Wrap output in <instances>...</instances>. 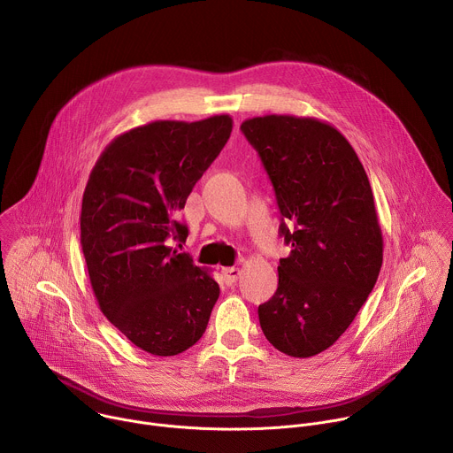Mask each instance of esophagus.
<instances>
[{
    "label": "esophagus",
    "instance_id": "1",
    "mask_svg": "<svg viewBox=\"0 0 453 453\" xmlns=\"http://www.w3.org/2000/svg\"><path fill=\"white\" fill-rule=\"evenodd\" d=\"M222 274H224V278H226V283H227V285H233V283L238 281L242 271H240L238 267H226V269H222Z\"/></svg>",
    "mask_w": 453,
    "mask_h": 453
}]
</instances>
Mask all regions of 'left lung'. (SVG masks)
I'll return each mask as SVG.
<instances>
[{
  "label": "left lung",
  "mask_w": 453,
  "mask_h": 453,
  "mask_svg": "<svg viewBox=\"0 0 453 453\" xmlns=\"http://www.w3.org/2000/svg\"><path fill=\"white\" fill-rule=\"evenodd\" d=\"M242 133L273 180L290 254L278 290L257 306L267 341L308 358L334 346L371 294L383 238L367 173L349 142L328 121L265 114Z\"/></svg>",
  "instance_id": "1"
}]
</instances>
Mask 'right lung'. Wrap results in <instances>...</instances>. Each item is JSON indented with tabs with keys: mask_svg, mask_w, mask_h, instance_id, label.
<instances>
[{
	"mask_svg": "<svg viewBox=\"0 0 453 453\" xmlns=\"http://www.w3.org/2000/svg\"><path fill=\"white\" fill-rule=\"evenodd\" d=\"M233 118L156 119L116 136L88 179L81 243L102 313L140 349L172 357L206 332L220 288L179 222L193 186L227 143Z\"/></svg>",
	"mask_w": 453,
	"mask_h": 453,
	"instance_id": "obj_1",
	"label": "right lung"
}]
</instances>
